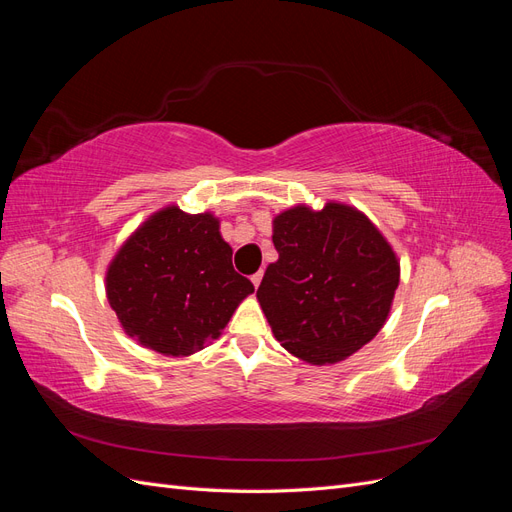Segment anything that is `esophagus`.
<instances>
[{
    "instance_id": "1",
    "label": "esophagus",
    "mask_w": 512,
    "mask_h": 512,
    "mask_svg": "<svg viewBox=\"0 0 512 512\" xmlns=\"http://www.w3.org/2000/svg\"><path fill=\"white\" fill-rule=\"evenodd\" d=\"M260 282H262V271H258V273H254L252 275V284L258 288L260 286Z\"/></svg>"
}]
</instances>
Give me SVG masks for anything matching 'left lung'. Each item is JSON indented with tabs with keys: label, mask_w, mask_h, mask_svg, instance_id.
<instances>
[{
	"label": "left lung",
	"mask_w": 512,
	"mask_h": 512,
	"mask_svg": "<svg viewBox=\"0 0 512 512\" xmlns=\"http://www.w3.org/2000/svg\"><path fill=\"white\" fill-rule=\"evenodd\" d=\"M280 258L267 267L256 299L292 356L335 365L378 335L399 286V258L382 230L352 205L301 203L273 218Z\"/></svg>",
	"instance_id": "1"
}]
</instances>
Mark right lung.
<instances>
[{
  "label": "right lung",
  "mask_w": 512,
  "mask_h": 512,
  "mask_svg": "<svg viewBox=\"0 0 512 512\" xmlns=\"http://www.w3.org/2000/svg\"><path fill=\"white\" fill-rule=\"evenodd\" d=\"M106 299L123 333L164 356L218 339L254 284L232 269V247L211 211H153L106 267Z\"/></svg>",
  "instance_id": "1"
}]
</instances>
